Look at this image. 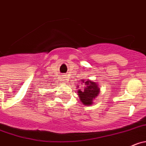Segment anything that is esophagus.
Masks as SVG:
<instances>
[{
  "label": "esophagus",
  "instance_id": "esophagus-1",
  "mask_svg": "<svg viewBox=\"0 0 146 146\" xmlns=\"http://www.w3.org/2000/svg\"><path fill=\"white\" fill-rule=\"evenodd\" d=\"M65 80H66V75L65 74V75H62V81H64Z\"/></svg>",
  "mask_w": 146,
  "mask_h": 146
}]
</instances>
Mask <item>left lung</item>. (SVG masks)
<instances>
[{
	"mask_svg": "<svg viewBox=\"0 0 146 146\" xmlns=\"http://www.w3.org/2000/svg\"><path fill=\"white\" fill-rule=\"evenodd\" d=\"M82 83H84V89H79V98L83 105L88 106L92 105L93 103V100H95L99 95L100 90L98 87V84L91 80H82Z\"/></svg>",
	"mask_w": 146,
	"mask_h": 146,
	"instance_id": "obj_1",
	"label": "left lung"
}]
</instances>
